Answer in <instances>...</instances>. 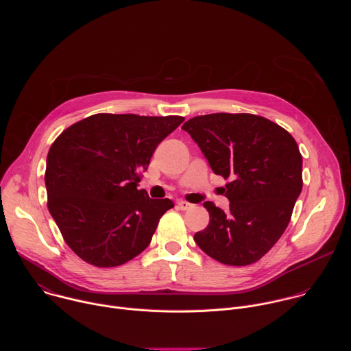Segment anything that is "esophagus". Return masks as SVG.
Wrapping results in <instances>:
<instances>
[{"mask_svg":"<svg viewBox=\"0 0 351 351\" xmlns=\"http://www.w3.org/2000/svg\"><path fill=\"white\" fill-rule=\"evenodd\" d=\"M178 207L182 210V211H187V210H191L194 206L187 203V202H183V199H180V202H178Z\"/></svg>","mask_w":351,"mask_h":351,"instance_id":"esophagus-1","label":"esophagus"}]
</instances>
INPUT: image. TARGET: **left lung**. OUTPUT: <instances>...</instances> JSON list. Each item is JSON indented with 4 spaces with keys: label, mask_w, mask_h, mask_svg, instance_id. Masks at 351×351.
Masks as SVG:
<instances>
[{
    "label": "left lung",
    "mask_w": 351,
    "mask_h": 351,
    "mask_svg": "<svg viewBox=\"0 0 351 351\" xmlns=\"http://www.w3.org/2000/svg\"><path fill=\"white\" fill-rule=\"evenodd\" d=\"M215 175L230 179L229 211L206 202L210 223L194 234L206 254L226 265L264 257L287 228L303 189V157L289 132L252 114H210L182 126Z\"/></svg>",
    "instance_id": "obj_1"
}]
</instances>
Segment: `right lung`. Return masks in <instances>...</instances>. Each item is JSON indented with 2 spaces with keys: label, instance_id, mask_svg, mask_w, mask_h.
Returning a JSON list of instances; mask_svg holds the SVG:
<instances>
[{
  "label": "right lung",
  "instance_id": "add662e5",
  "mask_svg": "<svg viewBox=\"0 0 351 351\" xmlns=\"http://www.w3.org/2000/svg\"><path fill=\"white\" fill-rule=\"evenodd\" d=\"M184 119L97 114L64 130L47 156L48 211L83 261L122 265L152 241L169 198L137 190L157 145Z\"/></svg>",
  "mask_w": 351,
  "mask_h": 351
}]
</instances>
